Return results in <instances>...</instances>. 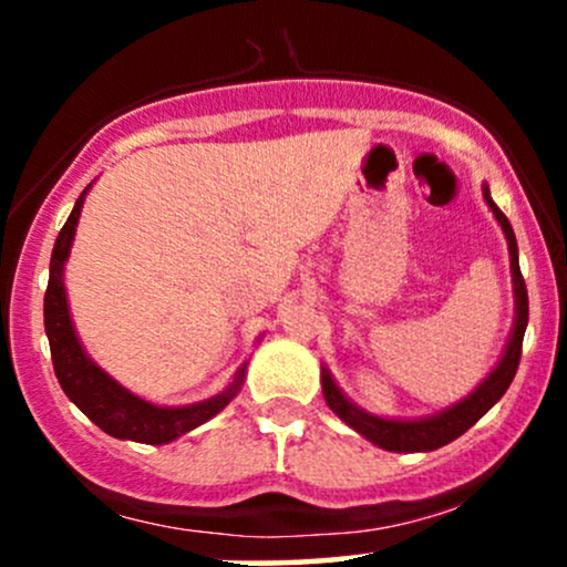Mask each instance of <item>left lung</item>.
<instances>
[{"mask_svg": "<svg viewBox=\"0 0 567 567\" xmlns=\"http://www.w3.org/2000/svg\"><path fill=\"white\" fill-rule=\"evenodd\" d=\"M485 202L491 205L493 216L498 218L501 229L506 234V243H509V256H512V277H514V298H517V320H514V330L509 338V347H506L504 357L487 379L480 383L474 392L461 400L458 405L442 410L440 415H432V419L424 421H386L379 419V415H370L365 410L354 408L347 396L341 394V389L336 386V381L330 379L328 370H322V394L328 400L330 410L336 415H341V421H347L351 429L375 442L379 447H386V451L394 453H419V451H437V447L447 445L455 437L472 429L480 419L491 410L496 402L504 396L506 389L517 373L519 357H523V336L525 328H528V288H525L523 271H519L517 261V239H514L512 224L504 213L498 210L496 202L491 199V192L485 186Z\"/></svg>", "mask_w": 567, "mask_h": 567, "instance_id": "left-lung-1", "label": "left lung"}]
</instances>
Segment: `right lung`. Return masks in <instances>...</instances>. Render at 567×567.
Instances as JSON below:
<instances>
[{
    "instance_id": "add662e5",
    "label": "right lung",
    "mask_w": 567,
    "mask_h": 567,
    "mask_svg": "<svg viewBox=\"0 0 567 567\" xmlns=\"http://www.w3.org/2000/svg\"><path fill=\"white\" fill-rule=\"evenodd\" d=\"M82 197L76 199L74 210L61 234H58L53 258H50V279L48 290H44V330H48L50 354H53V368L58 383L66 392V396L76 408L101 426L103 432L112 434L116 440H133L146 442V445H162L171 442L181 434L192 432L213 415L220 413L237 394L239 383H243L245 368H239L237 379L226 392H220L213 400L197 402L188 408H157L152 402L141 400V396L130 394L114 379H109L95 362L87 360L80 347V338L74 333V324L69 317L66 290H63V261L69 258L71 239H74L76 220H80Z\"/></svg>"
}]
</instances>
